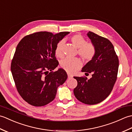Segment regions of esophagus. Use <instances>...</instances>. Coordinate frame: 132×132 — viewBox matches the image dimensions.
Instances as JSON below:
<instances>
[{"instance_id": "esophagus-1", "label": "esophagus", "mask_w": 132, "mask_h": 132, "mask_svg": "<svg viewBox=\"0 0 132 132\" xmlns=\"http://www.w3.org/2000/svg\"><path fill=\"white\" fill-rule=\"evenodd\" d=\"M68 79H71V78L73 77V76H72V75L70 74H68Z\"/></svg>"}]
</instances>
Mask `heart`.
<instances>
[{
	"label": "heart",
	"instance_id": "b5f03b06",
	"mask_svg": "<svg viewBox=\"0 0 132 132\" xmlns=\"http://www.w3.org/2000/svg\"><path fill=\"white\" fill-rule=\"evenodd\" d=\"M72 44L77 47L78 54L83 61L88 62L92 60L96 54V49L94 44L87 43L86 39L80 35H75L71 38ZM63 41H61L57 44L55 49V54L57 57L62 58L64 55ZM82 62L78 58H66L61 62V67L69 72H72L79 69Z\"/></svg>",
	"mask_w": 132,
	"mask_h": 132
}]
</instances>
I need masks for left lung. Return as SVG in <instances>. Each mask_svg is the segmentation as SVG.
I'll list each match as a JSON object with an SVG mask.
<instances>
[{"mask_svg":"<svg viewBox=\"0 0 132 132\" xmlns=\"http://www.w3.org/2000/svg\"><path fill=\"white\" fill-rule=\"evenodd\" d=\"M87 36L96 52L82 71L92 73V77L87 79L86 77H74L78 82L74 94L80 102L93 105L102 102L111 94L117 79L119 61L113 45L107 38L92 32Z\"/></svg>","mask_w":132,"mask_h":132,"instance_id":"1","label":"left lung"}]
</instances>
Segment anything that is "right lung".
Masks as SVG:
<instances>
[{"label": "right lung", "mask_w": 132, "mask_h": 132, "mask_svg": "<svg viewBox=\"0 0 132 132\" xmlns=\"http://www.w3.org/2000/svg\"><path fill=\"white\" fill-rule=\"evenodd\" d=\"M69 33L36 32L25 36L17 46L11 72L19 94L29 104L41 106L52 102L68 78L63 69L53 70L59 64L56 46Z\"/></svg>", "instance_id": "add662e5"}]
</instances>
